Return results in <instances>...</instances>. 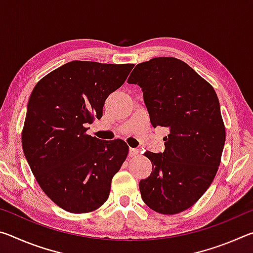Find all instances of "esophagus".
Wrapping results in <instances>:
<instances>
[{
	"label": "esophagus",
	"instance_id": "1",
	"mask_svg": "<svg viewBox=\"0 0 253 253\" xmlns=\"http://www.w3.org/2000/svg\"><path fill=\"white\" fill-rule=\"evenodd\" d=\"M139 155V151L136 148H129V156L130 157H136Z\"/></svg>",
	"mask_w": 253,
	"mask_h": 253
}]
</instances>
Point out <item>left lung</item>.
Wrapping results in <instances>:
<instances>
[{
    "label": "left lung",
    "instance_id": "1",
    "mask_svg": "<svg viewBox=\"0 0 253 253\" xmlns=\"http://www.w3.org/2000/svg\"><path fill=\"white\" fill-rule=\"evenodd\" d=\"M143 90L153 127H168L163 153L145 152L153 170L139 182L142 199L155 212L176 214L198 202L219 169L225 127L216 92L173 57L138 63L128 78Z\"/></svg>",
    "mask_w": 253,
    "mask_h": 253
}]
</instances>
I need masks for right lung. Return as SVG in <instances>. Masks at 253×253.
Segmentation results:
<instances>
[{
  "label": "right lung",
  "instance_id": "1",
  "mask_svg": "<svg viewBox=\"0 0 253 253\" xmlns=\"http://www.w3.org/2000/svg\"><path fill=\"white\" fill-rule=\"evenodd\" d=\"M132 68L76 60L51 71L31 92L23 153L42 191L68 212L100 208L126 160L129 148L124 140H100L85 134V126L101 118L107 97Z\"/></svg>",
  "mask_w": 253,
  "mask_h": 253
}]
</instances>
